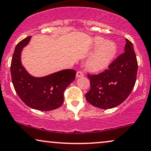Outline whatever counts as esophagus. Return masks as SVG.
I'll return each mask as SVG.
<instances>
[{"label": "esophagus", "mask_w": 151, "mask_h": 151, "mask_svg": "<svg viewBox=\"0 0 151 151\" xmlns=\"http://www.w3.org/2000/svg\"><path fill=\"white\" fill-rule=\"evenodd\" d=\"M83 72H81V71H78V72H77L76 77H77V78L81 77H83Z\"/></svg>", "instance_id": "esophagus-1"}]
</instances>
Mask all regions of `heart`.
I'll list each match as a JSON object with an SVG mask.
<instances>
[{"label": "heart", "instance_id": "heart-1", "mask_svg": "<svg viewBox=\"0 0 151 151\" xmlns=\"http://www.w3.org/2000/svg\"><path fill=\"white\" fill-rule=\"evenodd\" d=\"M92 48L96 49L87 61L86 68L91 72H100L110 65L117 52V46L112 41H105L102 37L94 38Z\"/></svg>", "mask_w": 151, "mask_h": 151}]
</instances>
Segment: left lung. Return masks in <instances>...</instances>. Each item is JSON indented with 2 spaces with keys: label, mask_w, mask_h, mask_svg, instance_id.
I'll list each match as a JSON object with an SVG mask.
<instances>
[{
  "label": "left lung",
  "mask_w": 151,
  "mask_h": 151,
  "mask_svg": "<svg viewBox=\"0 0 151 151\" xmlns=\"http://www.w3.org/2000/svg\"><path fill=\"white\" fill-rule=\"evenodd\" d=\"M138 63L132 43L127 39L124 52L99 74L91 75V89L85 94L93 106L110 109L120 105L128 98L137 80Z\"/></svg>",
  "instance_id": "8db88e82"
}]
</instances>
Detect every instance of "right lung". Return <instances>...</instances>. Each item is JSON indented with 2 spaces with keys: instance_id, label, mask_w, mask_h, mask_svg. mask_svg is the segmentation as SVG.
I'll use <instances>...</instances> for the list:
<instances>
[{
  "instance_id": "add662e5",
  "label": "right lung",
  "mask_w": 151,
  "mask_h": 151,
  "mask_svg": "<svg viewBox=\"0 0 151 151\" xmlns=\"http://www.w3.org/2000/svg\"><path fill=\"white\" fill-rule=\"evenodd\" d=\"M28 36L17 44L12 58L10 72L16 93L30 108L50 111L64 102V91L75 79L76 71L63 70L43 77H34L22 65L21 52L29 42Z\"/></svg>"
}]
</instances>
